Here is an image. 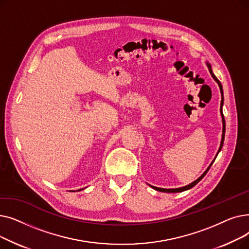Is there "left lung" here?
Returning a JSON list of instances; mask_svg holds the SVG:
<instances>
[{"label": "left lung", "instance_id": "obj_1", "mask_svg": "<svg viewBox=\"0 0 249 249\" xmlns=\"http://www.w3.org/2000/svg\"><path fill=\"white\" fill-rule=\"evenodd\" d=\"M207 67H208V69H209V71H210V73H211V75H212V77L214 78V80L217 82V84H218V86H219V89H220V91H221V98H222V100H221V108H220V112H221V116H222V122H223V130H222V139H221V143H220V147H219V150H218V152H217V154H216V156H215V159H214V160H216V158H217V155H218V153L220 152V150L222 149V146H223V143H224V137H225V119H224V115H223V111H222V106H223V103H224V98H223V88H222V85H221V83L219 82V80L218 78L216 77V75L213 73V71H212V68H211V65H210V63H208L207 62ZM214 160L211 162V164L209 165V167L206 169V172L198 178V179H196L195 181H193L192 184H190V185H188V186H186V187H182V188H178V189H162V188H158V187H153V186H151V188H153L154 190H156V191H159V192H165V193H178V192H184V191H187V190H189V189H191V188H193V187H195L196 185L198 184V182L206 176V174L208 173V171L209 169H210V167H211V165L213 164V162H214Z\"/></svg>", "mask_w": 249, "mask_h": 249}]
</instances>
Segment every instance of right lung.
Instances as JSON below:
<instances>
[{"instance_id": "add662e5", "label": "right lung", "mask_w": 249, "mask_h": 249, "mask_svg": "<svg viewBox=\"0 0 249 249\" xmlns=\"http://www.w3.org/2000/svg\"><path fill=\"white\" fill-rule=\"evenodd\" d=\"M81 190H83V189H81ZM81 190H78V191H81Z\"/></svg>"}]
</instances>
